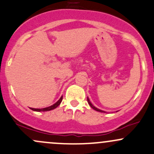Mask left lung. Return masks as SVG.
Listing matches in <instances>:
<instances>
[{
    "instance_id": "obj_1",
    "label": "left lung",
    "mask_w": 154,
    "mask_h": 154,
    "mask_svg": "<svg viewBox=\"0 0 154 154\" xmlns=\"http://www.w3.org/2000/svg\"><path fill=\"white\" fill-rule=\"evenodd\" d=\"M87 101H88V104H89V106H90L91 107V108H93L94 110H95V111H99V112H102V113H107V112H106V111H102V110L99 109V108H96V107H95L94 106H93V105H92V103H91V101H90L89 98H88V97H87Z\"/></svg>"
}]
</instances>
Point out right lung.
<instances>
[{
  "instance_id": "obj_1",
  "label": "right lung",
  "mask_w": 154,
  "mask_h": 154,
  "mask_svg": "<svg viewBox=\"0 0 154 154\" xmlns=\"http://www.w3.org/2000/svg\"><path fill=\"white\" fill-rule=\"evenodd\" d=\"M63 100V96L61 97L60 98V100H58L57 103H54V104H53L52 106H49V107H47V108H31V109L32 110V111H38V112H40V111H51V110L54 109V108H56L57 107L59 106V105L60 104L61 102H62Z\"/></svg>"
}]
</instances>
